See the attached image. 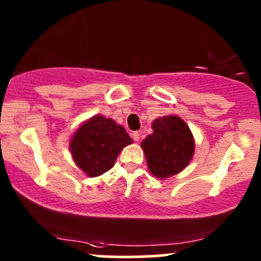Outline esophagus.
Segmentation results:
<instances>
[{"mask_svg":"<svg viewBox=\"0 0 261 261\" xmlns=\"http://www.w3.org/2000/svg\"><path fill=\"white\" fill-rule=\"evenodd\" d=\"M133 139L135 141H139L140 140V133H138V131H135V133H133Z\"/></svg>","mask_w":261,"mask_h":261,"instance_id":"obj_1","label":"esophagus"}]
</instances>
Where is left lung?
<instances>
[{
  "label": "left lung",
  "instance_id": "8db88e82",
  "mask_svg": "<svg viewBox=\"0 0 261 261\" xmlns=\"http://www.w3.org/2000/svg\"><path fill=\"white\" fill-rule=\"evenodd\" d=\"M152 134L141 141L149 172L167 179L186 169L194 154V138L183 118L175 115L158 117L151 123Z\"/></svg>",
  "mask_w": 261,
  "mask_h": 261
}]
</instances>
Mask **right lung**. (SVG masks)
<instances>
[{
  "label": "right lung",
  "mask_w": 261,
  "mask_h": 261,
  "mask_svg": "<svg viewBox=\"0 0 261 261\" xmlns=\"http://www.w3.org/2000/svg\"><path fill=\"white\" fill-rule=\"evenodd\" d=\"M133 144L123 126L102 115L84 121L69 140L75 165L88 177H98L114 167L118 154Z\"/></svg>",
  "instance_id": "add662e5"
}]
</instances>
